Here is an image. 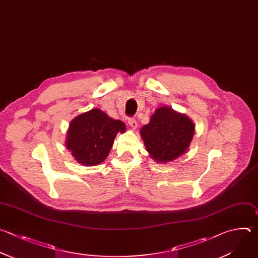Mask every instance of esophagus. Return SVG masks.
Masks as SVG:
<instances>
[{
    "instance_id": "esophagus-1",
    "label": "esophagus",
    "mask_w": 258,
    "mask_h": 258,
    "mask_svg": "<svg viewBox=\"0 0 258 258\" xmlns=\"http://www.w3.org/2000/svg\"><path fill=\"white\" fill-rule=\"evenodd\" d=\"M128 124H130V126H131L132 128H134V130H136V128L138 127V122H137V120H136L134 117L128 118Z\"/></svg>"
}]
</instances>
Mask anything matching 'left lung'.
Listing matches in <instances>:
<instances>
[{
  "mask_svg": "<svg viewBox=\"0 0 258 258\" xmlns=\"http://www.w3.org/2000/svg\"><path fill=\"white\" fill-rule=\"evenodd\" d=\"M194 135L195 123L191 119L168 106L156 109L150 122L141 128V137L150 156L163 163L184 154Z\"/></svg>",
  "mask_w": 258,
  "mask_h": 258,
  "instance_id": "1",
  "label": "left lung"
}]
</instances>
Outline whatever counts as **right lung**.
I'll return each instance as SVG.
<instances>
[{
  "label": "right lung",
  "instance_id": "right-lung-1",
  "mask_svg": "<svg viewBox=\"0 0 258 258\" xmlns=\"http://www.w3.org/2000/svg\"><path fill=\"white\" fill-rule=\"evenodd\" d=\"M124 132L125 124L122 121L93 108L71 121L66 147L78 163L95 166L106 159L117 133Z\"/></svg>",
  "mask_w": 258,
  "mask_h": 258
}]
</instances>
